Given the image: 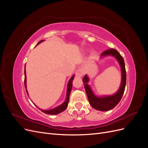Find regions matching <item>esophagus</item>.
Here are the masks:
<instances>
[{
  "instance_id": "1",
  "label": "esophagus",
  "mask_w": 148,
  "mask_h": 148,
  "mask_svg": "<svg viewBox=\"0 0 148 148\" xmlns=\"http://www.w3.org/2000/svg\"><path fill=\"white\" fill-rule=\"evenodd\" d=\"M83 75V71L82 69H78L77 70V71H76V76H77V77L78 78L82 77Z\"/></svg>"
}]
</instances>
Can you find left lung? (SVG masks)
Returning <instances> with one entry per match:
<instances>
[{
	"mask_svg": "<svg viewBox=\"0 0 148 148\" xmlns=\"http://www.w3.org/2000/svg\"><path fill=\"white\" fill-rule=\"evenodd\" d=\"M107 55L112 56L117 59L121 66V70H122V82H121L120 89L115 95L101 97H98L95 96L91 88L87 84L89 81L88 76L85 75L83 78V82L84 83V89L87 94L89 104H91L94 109L101 111L109 110L113 109L114 107L119 104L124 93L127 81L126 70H125V62L122 56L115 49H107V50L104 51L101 53V56H105Z\"/></svg>",
	"mask_w": 148,
	"mask_h": 148,
	"instance_id": "left-lung-1",
	"label": "left lung"
}]
</instances>
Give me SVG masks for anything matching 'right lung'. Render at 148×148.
Listing matches in <instances>:
<instances>
[{"label": "right lung", "mask_w": 148, "mask_h": 148, "mask_svg": "<svg viewBox=\"0 0 148 148\" xmlns=\"http://www.w3.org/2000/svg\"><path fill=\"white\" fill-rule=\"evenodd\" d=\"M43 41V40H42V41H40L38 44H39V43H41V42ZM73 78H74V75L72 77H71L70 78V79L69 80V82L68 83V86H67V91H66V100L65 101V102L62 104V105L58 106L57 107H56V108L53 109H51V110H41L42 112H43L44 113H46L47 114H51V115H56V114H59L60 112H63L64 110H65V109L66 108L67 106H68V104H69V97H70V92H71V88H72V81L73 79ZM26 71H25V89H26V92H27V90H26ZM28 94V92H27Z\"/></svg>", "instance_id": "right-lung-1"}]
</instances>
